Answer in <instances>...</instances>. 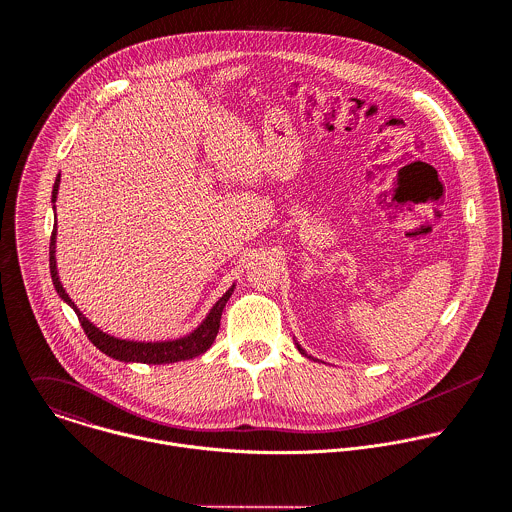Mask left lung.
<instances>
[{
	"mask_svg": "<svg viewBox=\"0 0 512 512\" xmlns=\"http://www.w3.org/2000/svg\"><path fill=\"white\" fill-rule=\"evenodd\" d=\"M295 344H297V348H299V352H301L303 356H307V358H312V356H308L307 352H305V350L301 348V344H299V342H295ZM312 360H316V358H312Z\"/></svg>",
	"mask_w": 512,
	"mask_h": 512,
	"instance_id": "8db88e82",
	"label": "left lung"
}]
</instances>
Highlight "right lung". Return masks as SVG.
<instances>
[{
	"label": "right lung",
	"mask_w": 512,
	"mask_h": 512,
	"mask_svg": "<svg viewBox=\"0 0 512 512\" xmlns=\"http://www.w3.org/2000/svg\"><path fill=\"white\" fill-rule=\"evenodd\" d=\"M59 182H61V174L55 180L53 186V196H51V204L57 202V194H59ZM55 209V205H53ZM55 243H57V221L53 227V235H51V243H49V269H51V279H53V287L57 291V295L73 308L81 320V326L85 330V334L89 336V340L104 352L106 356L120 360V362H140V364H172V362H182V360H192L200 354H204L205 350L213 344L217 330H219V320H221V312L225 303L229 301V297L233 295L235 285H231V289L225 291V295L211 307L207 312L202 324L192 330L190 334L182 336V338H174V340H156V342H142V340H124V338H116L103 332L101 328H97L79 308L73 303V299L65 293L61 279H59V271H57V259H55Z\"/></svg>",
	"instance_id": "obj_1"
}]
</instances>
